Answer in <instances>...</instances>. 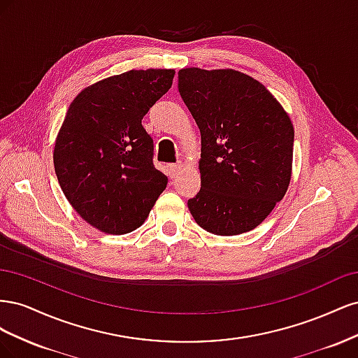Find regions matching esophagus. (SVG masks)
Listing matches in <instances>:
<instances>
[{
	"label": "esophagus",
	"mask_w": 358,
	"mask_h": 358,
	"mask_svg": "<svg viewBox=\"0 0 358 358\" xmlns=\"http://www.w3.org/2000/svg\"><path fill=\"white\" fill-rule=\"evenodd\" d=\"M180 169H182L180 162H176V164H169L167 166V175H169V178H171V179L176 178V175L180 171Z\"/></svg>",
	"instance_id": "obj_1"
}]
</instances>
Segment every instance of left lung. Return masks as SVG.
Listing matches in <instances>:
<instances>
[{"instance_id": "left-lung-1", "label": "left lung", "mask_w": 358, "mask_h": 358, "mask_svg": "<svg viewBox=\"0 0 358 358\" xmlns=\"http://www.w3.org/2000/svg\"><path fill=\"white\" fill-rule=\"evenodd\" d=\"M178 88L201 134V188L188 200L212 234L255 229L289 185L294 128L266 86L236 70H179Z\"/></svg>"}]
</instances>
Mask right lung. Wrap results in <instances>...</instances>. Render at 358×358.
Here are the masks:
<instances>
[{
	"mask_svg": "<svg viewBox=\"0 0 358 358\" xmlns=\"http://www.w3.org/2000/svg\"><path fill=\"white\" fill-rule=\"evenodd\" d=\"M173 78L175 70H131L88 86L69 107L55 173L73 209L103 233L136 230L167 187L142 119Z\"/></svg>",
	"mask_w": 358,
	"mask_h": 358,
	"instance_id": "add662e5",
	"label": "right lung"
}]
</instances>
